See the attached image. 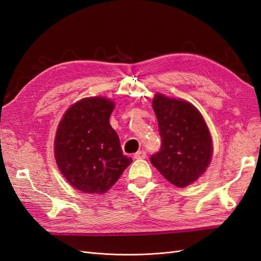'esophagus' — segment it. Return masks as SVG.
<instances>
[{
	"label": "esophagus",
	"mask_w": 261,
	"mask_h": 261,
	"mask_svg": "<svg viewBox=\"0 0 261 261\" xmlns=\"http://www.w3.org/2000/svg\"><path fill=\"white\" fill-rule=\"evenodd\" d=\"M146 156H147V152L145 150H140V151H137L135 154H134V158H135V159H145Z\"/></svg>",
	"instance_id": "1"
}]
</instances>
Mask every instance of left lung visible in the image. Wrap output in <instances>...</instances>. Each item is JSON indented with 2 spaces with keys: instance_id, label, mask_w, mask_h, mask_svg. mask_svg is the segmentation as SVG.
Masks as SVG:
<instances>
[{
  "instance_id": "8db88e82",
  "label": "left lung",
  "mask_w": 261,
  "mask_h": 261,
  "mask_svg": "<svg viewBox=\"0 0 261 261\" xmlns=\"http://www.w3.org/2000/svg\"><path fill=\"white\" fill-rule=\"evenodd\" d=\"M152 108L162 144L150 161L171 184L191 185L211 160L212 141L207 125L198 110L184 100L155 94Z\"/></svg>"
}]
</instances>
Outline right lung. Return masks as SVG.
<instances>
[{"mask_svg":"<svg viewBox=\"0 0 261 261\" xmlns=\"http://www.w3.org/2000/svg\"><path fill=\"white\" fill-rule=\"evenodd\" d=\"M113 109L106 98H86L69 108L59 124L55 160L69 184L83 193H106L133 162L110 125Z\"/></svg>","mask_w":261,"mask_h":261,"instance_id":"add662e5","label":"right lung"}]
</instances>
